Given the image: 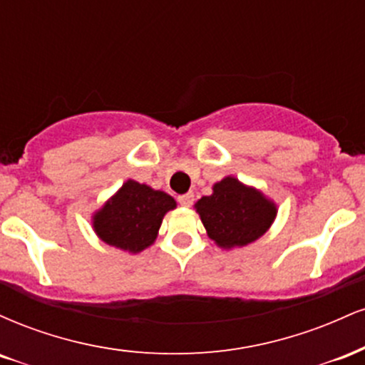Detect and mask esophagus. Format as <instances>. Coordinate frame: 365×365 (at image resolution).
Masks as SVG:
<instances>
[{
	"label": "esophagus",
	"mask_w": 365,
	"mask_h": 365,
	"mask_svg": "<svg viewBox=\"0 0 365 365\" xmlns=\"http://www.w3.org/2000/svg\"><path fill=\"white\" fill-rule=\"evenodd\" d=\"M178 202L185 207L192 206V204H194V194H192V192H187V194L178 195Z\"/></svg>",
	"instance_id": "obj_1"
}]
</instances>
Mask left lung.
Here are the masks:
<instances>
[{
  "mask_svg": "<svg viewBox=\"0 0 365 365\" xmlns=\"http://www.w3.org/2000/svg\"><path fill=\"white\" fill-rule=\"evenodd\" d=\"M209 238L220 247H244L266 233L276 216V207L261 192L226 177L195 204Z\"/></svg>",
  "mask_w": 365,
  "mask_h": 365,
  "instance_id": "8db88e82",
  "label": "left lung"
}]
</instances>
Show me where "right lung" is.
Returning <instances> with one entry per match:
<instances>
[{"label": "right lung", "mask_w": 365, "mask_h": 365, "mask_svg": "<svg viewBox=\"0 0 365 365\" xmlns=\"http://www.w3.org/2000/svg\"><path fill=\"white\" fill-rule=\"evenodd\" d=\"M177 207L173 197L128 180L94 216V230L108 245L140 252L156 240L163 216Z\"/></svg>", "instance_id": "1"}]
</instances>
